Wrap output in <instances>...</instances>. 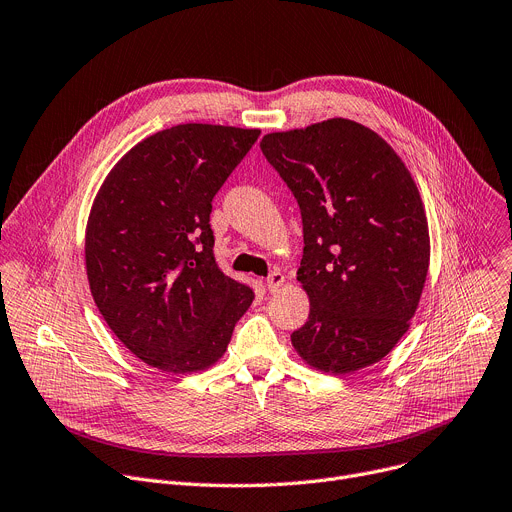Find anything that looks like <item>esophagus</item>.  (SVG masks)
<instances>
[{
	"label": "esophagus",
	"instance_id": "obj_1",
	"mask_svg": "<svg viewBox=\"0 0 512 512\" xmlns=\"http://www.w3.org/2000/svg\"><path fill=\"white\" fill-rule=\"evenodd\" d=\"M283 283H285V274L279 272V270L270 272V277L266 279V287H268L270 293H277L283 287Z\"/></svg>",
	"mask_w": 512,
	"mask_h": 512
}]
</instances>
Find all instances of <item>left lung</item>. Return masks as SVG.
Wrapping results in <instances>:
<instances>
[{
  "mask_svg": "<svg viewBox=\"0 0 512 512\" xmlns=\"http://www.w3.org/2000/svg\"><path fill=\"white\" fill-rule=\"evenodd\" d=\"M260 149L303 221L297 281L309 318L291 334L293 348L334 375L381 361L410 328L430 262L412 174L385 139L348 119L268 133Z\"/></svg>",
  "mask_w": 512,
  "mask_h": 512,
  "instance_id": "obj_1",
  "label": "left lung"
}]
</instances>
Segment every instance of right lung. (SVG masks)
Returning a JSON list of instances; mask_svg holds the SVG:
<instances>
[{
    "label": "right lung",
    "instance_id": "add662e5",
    "mask_svg": "<svg viewBox=\"0 0 512 512\" xmlns=\"http://www.w3.org/2000/svg\"><path fill=\"white\" fill-rule=\"evenodd\" d=\"M260 129L186 123L131 147L104 178L86 227L92 297L149 367H213L252 305L250 287L219 270L211 201Z\"/></svg>",
    "mask_w": 512,
    "mask_h": 512
}]
</instances>
